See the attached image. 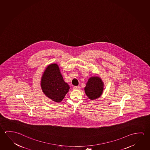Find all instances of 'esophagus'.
<instances>
[{"mask_svg":"<svg viewBox=\"0 0 150 150\" xmlns=\"http://www.w3.org/2000/svg\"><path fill=\"white\" fill-rule=\"evenodd\" d=\"M79 86H74L73 89H75V90H77V89H79Z\"/></svg>","mask_w":150,"mask_h":150,"instance_id":"obj_1","label":"esophagus"}]
</instances>
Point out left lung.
I'll return each mask as SVG.
<instances>
[{"instance_id": "left-lung-1", "label": "left lung", "mask_w": 150, "mask_h": 150, "mask_svg": "<svg viewBox=\"0 0 150 150\" xmlns=\"http://www.w3.org/2000/svg\"><path fill=\"white\" fill-rule=\"evenodd\" d=\"M103 90V83L97 76L89 78L85 87L86 95L91 100L98 98L102 95Z\"/></svg>"}]
</instances>
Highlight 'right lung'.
Here are the masks:
<instances>
[{"instance_id":"1","label":"right lung","mask_w":150,"mask_h":150,"mask_svg":"<svg viewBox=\"0 0 150 150\" xmlns=\"http://www.w3.org/2000/svg\"><path fill=\"white\" fill-rule=\"evenodd\" d=\"M41 79V86L43 93L55 102H61L69 91V86L64 81L58 65H49Z\"/></svg>"}]
</instances>
